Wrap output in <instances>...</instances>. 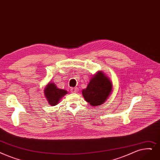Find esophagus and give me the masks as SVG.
Returning <instances> with one entry per match:
<instances>
[{
  "mask_svg": "<svg viewBox=\"0 0 160 160\" xmlns=\"http://www.w3.org/2000/svg\"><path fill=\"white\" fill-rule=\"evenodd\" d=\"M71 92L72 93H76L78 92V88H71Z\"/></svg>",
  "mask_w": 160,
  "mask_h": 160,
  "instance_id": "34e87169",
  "label": "esophagus"
}]
</instances>
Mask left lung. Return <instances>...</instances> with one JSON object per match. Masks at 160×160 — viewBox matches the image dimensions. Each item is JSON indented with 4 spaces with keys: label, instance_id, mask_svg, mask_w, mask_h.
Wrapping results in <instances>:
<instances>
[{
    "label": "left lung",
    "instance_id": "left-lung-1",
    "mask_svg": "<svg viewBox=\"0 0 160 160\" xmlns=\"http://www.w3.org/2000/svg\"><path fill=\"white\" fill-rule=\"evenodd\" d=\"M112 90V82L107 76L99 71L93 76L87 88L82 90V95L89 105L95 107L105 102Z\"/></svg>",
    "mask_w": 160,
    "mask_h": 160
}]
</instances>
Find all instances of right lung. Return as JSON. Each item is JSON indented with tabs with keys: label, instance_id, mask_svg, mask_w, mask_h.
Here are the masks:
<instances>
[{
	"label": "right lung",
	"instance_id": "right-lung-1",
	"mask_svg": "<svg viewBox=\"0 0 160 160\" xmlns=\"http://www.w3.org/2000/svg\"><path fill=\"white\" fill-rule=\"evenodd\" d=\"M44 93L48 103L52 106H55L59 102L62 97L67 93V92L65 89L58 88L54 83L51 82L47 84Z\"/></svg>",
	"mask_w": 160,
	"mask_h": 160
}]
</instances>
